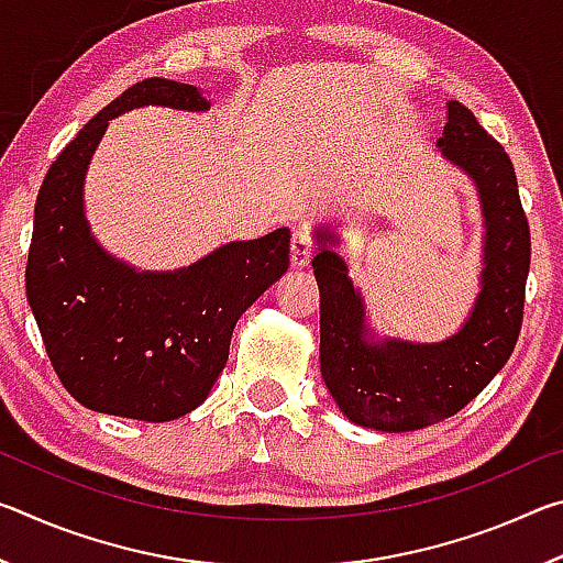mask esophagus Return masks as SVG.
<instances>
[{
  "mask_svg": "<svg viewBox=\"0 0 563 563\" xmlns=\"http://www.w3.org/2000/svg\"><path fill=\"white\" fill-rule=\"evenodd\" d=\"M312 238L308 228H292V241H290V265L292 268H305L312 258Z\"/></svg>",
  "mask_w": 563,
  "mask_h": 563,
  "instance_id": "1",
  "label": "esophagus"
}]
</instances>
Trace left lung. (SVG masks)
Wrapping results in <instances>:
<instances>
[{
    "mask_svg": "<svg viewBox=\"0 0 563 563\" xmlns=\"http://www.w3.org/2000/svg\"><path fill=\"white\" fill-rule=\"evenodd\" d=\"M437 148L472 180L484 218L479 295L454 335L377 338L335 253L340 235L328 223L316 228L320 373L340 412L367 430L415 432L456 415L507 365L521 330L531 238L511 158L460 101H446Z\"/></svg>",
    "mask_w": 563,
    "mask_h": 563,
    "instance_id": "1",
    "label": "left lung"
}]
</instances>
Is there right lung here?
Returning <instances> with one entry per match:
<instances>
[{
    "label": "right lung",
    "instance_id": "obj_1",
    "mask_svg": "<svg viewBox=\"0 0 563 563\" xmlns=\"http://www.w3.org/2000/svg\"><path fill=\"white\" fill-rule=\"evenodd\" d=\"M141 107L208 111L194 84L151 76L69 141L40 188L26 300L69 395L93 412L170 422L223 373L238 318L288 271L290 231L233 241L176 271H139L93 238L84 178L111 119Z\"/></svg>",
    "mask_w": 563,
    "mask_h": 563
}]
</instances>
